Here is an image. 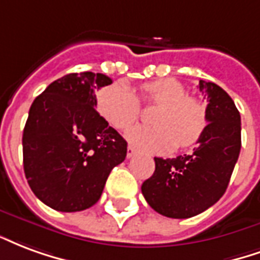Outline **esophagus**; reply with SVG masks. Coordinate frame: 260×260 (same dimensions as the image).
I'll use <instances>...</instances> for the list:
<instances>
[{
	"instance_id": "obj_1",
	"label": "esophagus",
	"mask_w": 260,
	"mask_h": 260,
	"mask_svg": "<svg viewBox=\"0 0 260 260\" xmlns=\"http://www.w3.org/2000/svg\"><path fill=\"white\" fill-rule=\"evenodd\" d=\"M136 152H137V149L134 148L133 145H128L127 147V158H132V156H134V155H136Z\"/></svg>"
}]
</instances>
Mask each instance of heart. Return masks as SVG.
I'll list each match as a JSON object with an SVG mask.
<instances>
[{"label":"heart","instance_id":"b5f03b06","mask_svg":"<svg viewBox=\"0 0 260 260\" xmlns=\"http://www.w3.org/2000/svg\"><path fill=\"white\" fill-rule=\"evenodd\" d=\"M141 98L153 112V126H138L127 132L128 141L149 152L170 151L177 144L192 147L205 134L209 123L208 109L202 101L187 95L185 87L176 79H158L141 86ZM98 112L112 127L127 130L141 115L136 92L124 84H113L102 91L96 101Z\"/></svg>","mask_w":260,"mask_h":260}]
</instances>
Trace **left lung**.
Returning a JSON list of instances; mask_svg holds the SVG:
<instances>
[{
  "instance_id": "8db88e82",
  "label": "left lung",
  "mask_w": 260,
  "mask_h": 260,
  "mask_svg": "<svg viewBox=\"0 0 260 260\" xmlns=\"http://www.w3.org/2000/svg\"><path fill=\"white\" fill-rule=\"evenodd\" d=\"M208 100V128L190 155L155 158V172L141 185L155 212L188 219L215 205L226 192L241 149V116L221 87L200 80Z\"/></svg>"
}]
</instances>
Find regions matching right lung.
I'll return each mask as SVG.
<instances>
[{"label":"right lung","instance_id":"add662e5","mask_svg":"<svg viewBox=\"0 0 260 260\" xmlns=\"http://www.w3.org/2000/svg\"><path fill=\"white\" fill-rule=\"evenodd\" d=\"M112 84L102 73H70L31 104L24 126L23 168L34 195L59 212H79L101 198L127 143L95 111V90Z\"/></svg>","mask_w":260,"mask_h":260}]
</instances>
